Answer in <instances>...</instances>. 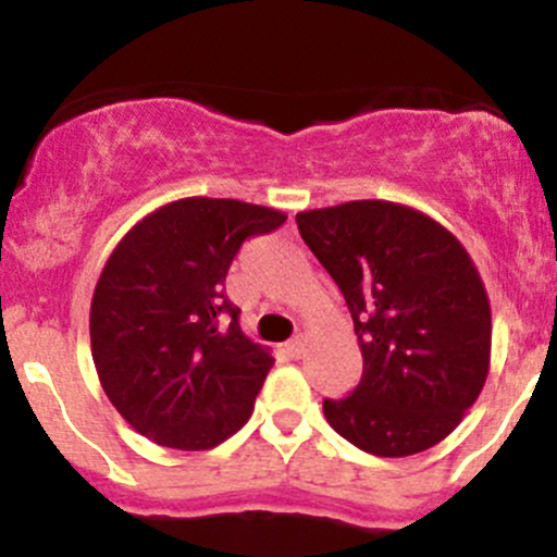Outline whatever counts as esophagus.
Instances as JSON below:
<instances>
[{"label": "esophagus", "mask_w": 557, "mask_h": 557, "mask_svg": "<svg viewBox=\"0 0 557 557\" xmlns=\"http://www.w3.org/2000/svg\"><path fill=\"white\" fill-rule=\"evenodd\" d=\"M305 347H307V339L305 336H296V339H290L288 345H285V352H288L294 361H299L301 356H305Z\"/></svg>", "instance_id": "obj_1"}]
</instances>
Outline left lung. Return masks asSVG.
<instances>
[{"instance_id": "obj_1", "label": "left lung", "mask_w": 557, "mask_h": 557, "mask_svg": "<svg viewBox=\"0 0 557 557\" xmlns=\"http://www.w3.org/2000/svg\"><path fill=\"white\" fill-rule=\"evenodd\" d=\"M296 223L339 285L363 356L356 391L323 401L331 429L380 458L440 445L491 369V301L466 247L434 218L383 199L299 212Z\"/></svg>"}]
</instances>
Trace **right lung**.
Here are the masks:
<instances>
[{
  "mask_svg": "<svg viewBox=\"0 0 557 557\" xmlns=\"http://www.w3.org/2000/svg\"><path fill=\"white\" fill-rule=\"evenodd\" d=\"M285 212L237 199L170 201L117 243L91 299V356L112 407L174 450H210L237 434L272 369L239 329L226 274L247 237Z\"/></svg>",
  "mask_w": 557,
  "mask_h": 557,
  "instance_id": "add662e5",
  "label": "right lung"
}]
</instances>
